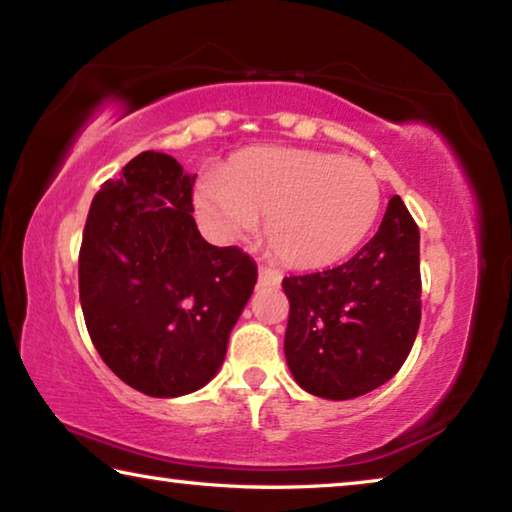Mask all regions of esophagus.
<instances>
[{"instance_id":"obj_1","label":"esophagus","mask_w":512,"mask_h":512,"mask_svg":"<svg viewBox=\"0 0 512 512\" xmlns=\"http://www.w3.org/2000/svg\"><path fill=\"white\" fill-rule=\"evenodd\" d=\"M259 287H280L282 273L277 268H271L266 264H259Z\"/></svg>"}]
</instances>
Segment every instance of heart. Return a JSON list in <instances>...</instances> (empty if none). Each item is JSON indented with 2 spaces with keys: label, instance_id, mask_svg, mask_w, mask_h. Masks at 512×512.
Instances as JSON below:
<instances>
[{
  "label": "heart",
  "instance_id": "obj_1",
  "mask_svg": "<svg viewBox=\"0 0 512 512\" xmlns=\"http://www.w3.org/2000/svg\"><path fill=\"white\" fill-rule=\"evenodd\" d=\"M196 207L216 237L237 241L266 221L273 255L320 268L350 255L375 225L379 180L368 164L336 153L262 146L239 153L223 176H205Z\"/></svg>",
  "mask_w": 512,
  "mask_h": 512
}]
</instances>
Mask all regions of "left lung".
<instances>
[{"label": "left lung", "mask_w": 512, "mask_h": 512, "mask_svg": "<svg viewBox=\"0 0 512 512\" xmlns=\"http://www.w3.org/2000/svg\"><path fill=\"white\" fill-rule=\"evenodd\" d=\"M284 354L307 393L350 400L386 384L409 357L422 314L420 230L400 196L348 262L282 280Z\"/></svg>", "instance_id": "8db88e82"}]
</instances>
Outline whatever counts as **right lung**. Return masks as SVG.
I'll return each instance as SVG.
<instances>
[{
  "instance_id": "obj_1",
  "label": "right lung",
  "mask_w": 512,
  "mask_h": 512,
  "mask_svg": "<svg viewBox=\"0 0 512 512\" xmlns=\"http://www.w3.org/2000/svg\"><path fill=\"white\" fill-rule=\"evenodd\" d=\"M196 176L144 151L94 196L79 253L81 307L94 348L135 391L187 395L221 368L257 266L212 246L194 221Z\"/></svg>"
}]
</instances>
